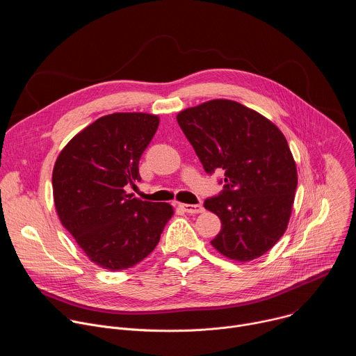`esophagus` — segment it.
I'll return each instance as SVG.
<instances>
[{"label": "esophagus", "instance_id": "esophagus-1", "mask_svg": "<svg viewBox=\"0 0 356 356\" xmlns=\"http://www.w3.org/2000/svg\"><path fill=\"white\" fill-rule=\"evenodd\" d=\"M180 209L183 211H186L187 214H200L204 211V207H202L201 204H180Z\"/></svg>", "mask_w": 356, "mask_h": 356}]
</instances>
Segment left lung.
<instances>
[{
  "mask_svg": "<svg viewBox=\"0 0 356 356\" xmlns=\"http://www.w3.org/2000/svg\"><path fill=\"white\" fill-rule=\"evenodd\" d=\"M207 173L225 172L224 191L204 207L221 220L211 245L228 259L249 262L287 229L297 168L283 132L258 111L217 98L177 114Z\"/></svg>",
  "mask_w": 356,
  "mask_h": 356,
  "instance_id": "8db88e82",
  "label": "left lung"
}]
</instances>
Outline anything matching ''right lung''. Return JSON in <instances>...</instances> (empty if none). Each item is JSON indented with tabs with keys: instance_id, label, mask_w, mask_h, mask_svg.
I'll list each match as a JSON object with an SVG mask.
<instances>
[{
	"instance_id": "add662e5",
	"label": "right lung",
	"mask_w": 356,
	"mask_h": 356,
	"mask_svg": "<svg viewBox=\"0 0 356 356\" xmlns=\"http://www.w3.org/2000/svg\"><path fill=\"white\" fill-rule=\"evenodd\" d=\"M158 127L154 114L104 115L74 135L55 162L56 213L103 269L120 272L143 261L175 214L169 202L142 201L125 190L140 180L139 159Z\"/></svg>"
}]
</instances>
